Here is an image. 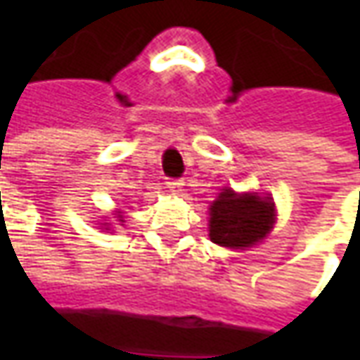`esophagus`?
Returning <instances> with one entry per match:
<instances>
[{"instance_id":"34e87169","label":"esophagus","mask_w":360,"mask_h":360,"mask_svg":"<svg viewBox=\"0 0 360 360\" xmlns=\"http://www.w3.org/2000/svg\"><path fill=\"white\" fill-rule=\"evenodd\" d=\"M165 185H167V188L173 191V193H179L185 183H183V179H167L165 181Z\"/></svg>"}]
</instances>
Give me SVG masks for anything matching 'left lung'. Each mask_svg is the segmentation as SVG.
I'll use <instances>...</instances> for the list:
<instances>
[{"instance_id":"8db88e82","label":"left lung","mask_w":360,"mask_h":360,"mask_svg":"<svg viewBox=\"0 0 360 360\" xmlns=\"http://www.w3.org/2000/svg\"><path fill=\"white\" fill-rule=\"evenodd\" d=\"M271 198L237 195L226 188L210 208V239L229 249H249L274 226Z\"/></svg>"}]
</instances>
